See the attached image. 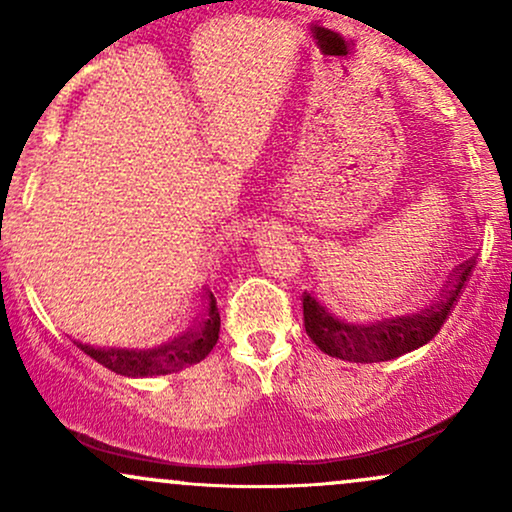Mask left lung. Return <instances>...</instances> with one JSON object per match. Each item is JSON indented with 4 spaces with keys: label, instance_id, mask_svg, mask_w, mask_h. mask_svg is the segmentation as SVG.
Instances as JSON below:
<instances>
[{
    "label": "left lung",
    "instance_id": "obj_1",
    "mask_svg": "<svg viewBox=\"0 0 512 512\" xmlns=\"http://www.w3.org/2000/svg\"><path fill=\"white\" fill-rule=\"evenodd\" d=\"M474 260L460 264L448 291L433 303L431 308L414 315H397L390 320H375L370 325L361 322H346L342 317L332 315L315 296L303 293V322L305 332L313 339L320 351L327 356L342 358L351 363H378L392 361V358L419 349L436 337L443 322L448 320L450 310L455 308L457 298L469 276H472Z\"/></svg>",
    "mask_w": 512,
    "mask_h": 512
}]
</instances>
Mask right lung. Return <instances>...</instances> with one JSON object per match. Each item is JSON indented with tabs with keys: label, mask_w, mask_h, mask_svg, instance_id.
Instances as JSON below:
<instances>
[{
	"label": "right lung",
	"mask_w": 512,
	"mask_h": 512,
	"mask_svg": "<svg viewBox=\"0 0 512 512\" xmlns=\"http://www.w3.org/2000/svg\"><path fill=\"white\" fill-rule=\"evenodd\" d=\"M219 330L221 317L219 308H216V298L214 293L207 291V303H204V313L197 325L166 344L151 346V349H120V346L101 349V346L81 342H76V346L101 366L115 370L117 375L151 378V375L178 373V370L195 366L202 358H207L209 351L219 342Z\"/></svg>",
	"instance_id": "1"
}]
</instances>
